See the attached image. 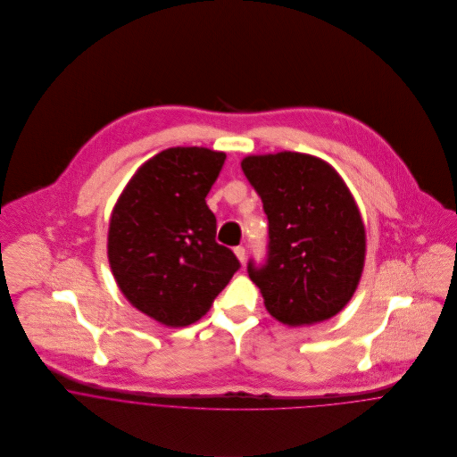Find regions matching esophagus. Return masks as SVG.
Instances as JSON below:
<instances>
[{
  "instance_id": "obj_1",
  "label": "esophagus",
  "mask_w": 457,
  "mask_h": 457,
  "mask_svg": "<svg viewBox=\"0 0 457 457\" xmlns=\"http://www.w3.org/2000/svg\"><path fill=\"white\" fill-rule=\"evenodd\" d=\"M234 253H236V257L239 259L241 263H245V261H246V250H245L243 246H237V248H234Z\"/></svg>"
}]
</instances>
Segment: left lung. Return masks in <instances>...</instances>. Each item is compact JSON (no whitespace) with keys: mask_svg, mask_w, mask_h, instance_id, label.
<instances>
[{"mask_svg":"<svg viewBox=\"0 0 457 457\" xmlns=\"http://www.w3.org/2000/svg\"><path fill=\"white\" fill-rule=\"evenodd\" d=\"M243 172L269 220L265 263L248 262L267 312L288 326H312L352 299L366 257L359 207L324 160L281 151L246 156Z\"/></svg>","mask_w":457,"mask_h":457,"instance_id":"8db88e82","label":"left lung"}]
</instances>
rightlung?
Instances as JSON below:
<instances>
[{"instance_id": "1", "label": "right lung", "mask_w": 457, "mask_h": 457, "mask_svg": "<svg viewBox=\"0 0 457 457\" xmlns=\"http://www.w3.org/2000/svg\"><path fill=\"white\" fill-rule=\"evenodd\" d=\"M225 158L207 147H169L135 172L112 209L107 255L116 283L163 326L202 319L241 267L216 243L205 204Z\"/></svg>"}]
</instances>
